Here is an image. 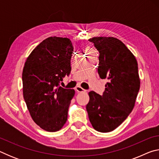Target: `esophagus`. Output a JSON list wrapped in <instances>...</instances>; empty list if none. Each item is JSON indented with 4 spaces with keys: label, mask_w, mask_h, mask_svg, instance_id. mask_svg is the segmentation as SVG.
I'll list each match as a JSON object with an SVG mask.
<instances>
[{
    "label": "esophagus",
    "mask_w": 159,
    "mask_h": 159,
    "mask_svg": "<svg viewBox=\"0 0 159 159\" xmlns=\"http://www.w3.org/2000/svg\"><path fill=\"white\" fill-rule=\"evenodd\" d=\"M76 90L78 93H82V92H86V90L85 89H83L80 86H77L76 88Z\"/></svg>",
    "instance_id": "esophagus-1"
}]
</instances>
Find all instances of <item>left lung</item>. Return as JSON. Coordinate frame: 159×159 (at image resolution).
<instances>
[{
	"label": "left lung",
	"instance_id": "8db88e82",
	"mask_svg": "<svg viewBox=\"0 0 159 159\" xmlns=\"http://www.w3.org/2000/svg\"><path fill=\"white\" fill-rule=\"evenodd\" d=\"M89 41L99 52V77L108 82L102 95L94 91L88 93L86 109L93 128L109 133L121 124L134 108L140 87L138 62L130 50L116 38L93 37Z\"/></svg>",
	"mask_w": 159,
	"mask_h": 159
}]
</instances>
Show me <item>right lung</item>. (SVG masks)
I'll use <instances>...</instances> for the list:
<instances>
[{
  "label": "right lung",
  "mask_w": 159,
  "mask_h": 159,
  "mask_svg": "<svg viewBox=\"0 0 159 159\" xmlns=\"http://www.w3.org/2000/svg\"><path fill=\"white\" fill-rule=\"evenodd\" d=\"M74 51L67 38L49 37L38 45L26 59L22 71L23 96L34 121L48 132L65 124L74 89L59 85L71 72Z\"/></svg>",
  "instance_id": "1"
}]
</instances>
